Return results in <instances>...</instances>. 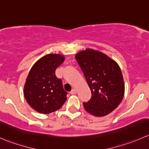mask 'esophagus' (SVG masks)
Listing matches in <instances>:
<instances>
[{
	"label": "esophagus",
	"instance_id": "34e87169",
	"mask_svg": "<svg viewBox=\"0 0 149 149\" xmlns=\"http://www.w3.org/2000/svg\"><path fill=\"white\" fill-rule=\"evenodd\" d=\"M76 93H77V90H76V89H72V91L70 92V93H71L72 95L76 94Z\"/></svg>",
	"mask_w": 149,
	"mask_h": 149
}]
</instances>
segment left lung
Here are the masks:
<instances>
[{
    "mask_svg": "<svg viewBox=\"0 0 149 149\" xmlns=\"http://www.w3.org/2000/svg\"><path fill=\"white\" fill-rule=\"evenodd\" d=\"M92 93L84 108L97 117L107 116L121 102L125 93L123 77L119 65L106 54L87 49L75 55Z\"/></svg>",
    "mask_w": 149,
    "mask_h": 149,
    "instance_id": "obj_1",
    "label": "left lung"
}]
</instances>
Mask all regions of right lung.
Wrapping results in <instances>:
<instances>
[{
	"mask_svg": "<svg viewBox=\"0 0 149 149\" xmlns=\"http://www.w3.org/2000/svg\"><path fill=\"white\" fill-rule=\"evenodd\" d=\"M64 61L63 55L47 54L31 67L26 79L24 95L34 110L48 114L59 110L67 100L62 80L55 75V70Z\"/></svg>",
	"mask_w": 149,
	"mask_h": 149,
	"instance_id": "right-lung-1",
	"label": "right lung"
}]
</instances>
